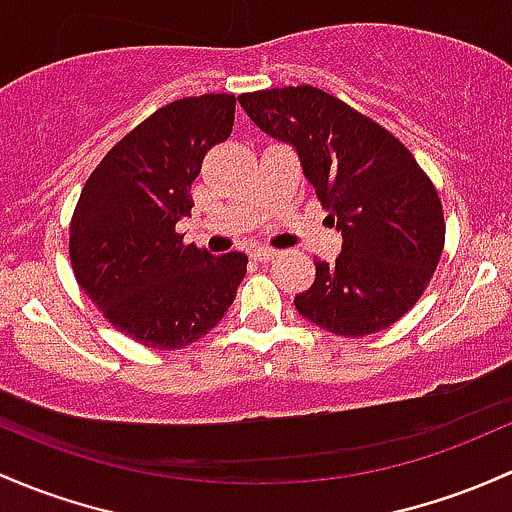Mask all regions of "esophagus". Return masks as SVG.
<instances>
[{
  "label": "esophagus",
  "instance_id": "34e87169",
  "mask_svg": "<svg viewBox=\"0 0 512 512\" xmlns=\"http://www.w3.org/2000/svg\"><path fill=\"white\" fill-rule=\"evenodd\" d=\"M277 255L279 252L274 250V247H265V245H257L255 250H252V260H257V262H270Z\"/></svg>",
  "mask_w": 512,
  "mask_h": 512
}]
</instances>
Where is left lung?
<instances>
[{
	"label": "left lung",
	"instance_id": "left-lung-1",
	"mask_svg": "<svg viewBox=\"0 0 512 512\" xmlns=\"http://www.w3.org/2000/svg\"><path fill=\"white\" fill-rule=\"evenodd\" d=\"M262 132L297 149L326 218L343 235L336 262L294 297L297 311L336 336L383 331L407 314L444 250L432 179L383 125L314 85L238 95Z\"/></svg>",
	"mask_w": 512,
	"mask_h": 512
}]
</instances>
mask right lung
Returning a JSON list of instances; mask_svg holds the SVG:
<instances>
[{
  "label": "right lung",
  "mask_w": 512,
  "mask_h": 512,
  "mask_svg": "<svg viewBox=\"0 0 512 512\" xmlns=\"http://www.w3.org/2000/svg\"><path fill=\"white\" fill-rule=\"evenodd\" d=\"M235 98L206 93L159 107L95 166L71 218L73 274L132 341L176 351L206 336L233 304L245 252L213 257L186 245L203 157L233 132Z\"/></svg>",
  "instance_id": "obj_1"
}]
</instances>
